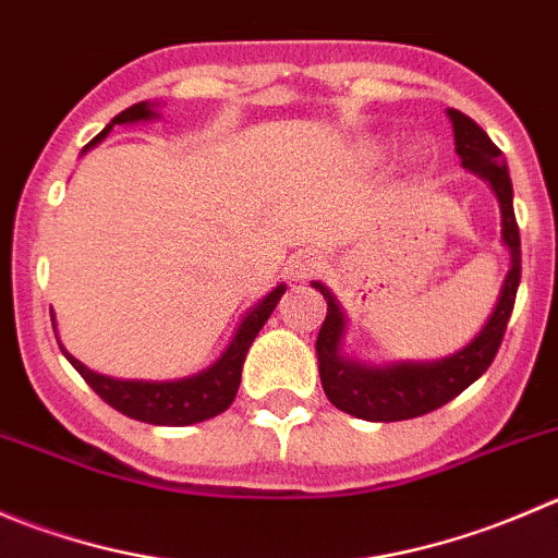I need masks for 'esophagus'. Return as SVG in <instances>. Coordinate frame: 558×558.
<instances>
[{
	"label": "esophagus",
	"mask_w": 558,
	"mask_h": 558,
	"mask_svg": "<svg viewBox=\"0 0 558 558\" xmlns=\"http://www.w3.org/2000/svg\"><path fill=\"white\" fill-rule=\"evenodd\" d=\"M322 267H324L322 253L300 251L296 256H291L289 275H291V280H305V278H313V275H316Z\"/></svg>",
	"instance_id": "1"
}]
</instances>
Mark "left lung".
<instances>
[{"label": "left lung", "instance_id": "left-lung-1", "mask_svg": "<svg viewBox=\"0 0 558 558\" xmlns=\"http://www.w3.org/2000/svg\"><path fill=\"white\" fill-rule=\"evenodd\" d=\"M450 119L461 163L485 177L499 196L501 240L510 247L512 256L510 272L501 286L494 316L466 349L441 362H428V365L403 362L392 367H362L340 356V338L345 327L343 313L322 283H313V289L322 291L327 300V318L316 338L324 392L335 409L360 416V420H371V423H398V420L423 416L458 398L490 367L505 338L512 305H515L518 283H521V231H518L515 209H512V182L505 158H501V149L485 135V130L466 113L450 108Z\"/></svg>", "mask_w": 558, "mask_h": 558}]
</instances>
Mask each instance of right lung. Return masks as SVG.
Segmentation results:
<instances>
[{
    "mask_svg": "<svg viewBox=\"0 0 558 558\" xmlns=\"http://www.w3.org/2000/svg\"><path fill=\"white\" fill-rule=\"evenodd\" d=\"M155 111L147 102H135V106L124 108L122 113L111 119L100 133L89 142V147H95L97 142H102L108 133H111L113 124L124 122H142V119H153ZM86 147V149H89ZM283 286L272 291V294L264 296L245 318H242L240 329H236L234 340H231L229 349L223 351L218 362L213 367H207L204 373L191 378H182V381H119V378L100 376V373H92L89 367L81 365L75 356H70L64 351V356L70 360V365L84 376V381L106 400L111 409H117L119 414L130 416V420H138V423L149 425H182L204 423V420H213L220 411H226L231 405V400L236 398V389L242 381V362H245L247 349H251L253 338L258 335V329L264 327V322L269 318V313L275 311V305L283 296ZM57 332V327H53Z\"/></svg>",
    "mask_w": 558,
    "mask_h": 558,
    "instance_id": "obj_1",
    "label": "right lung"
}]
</instances>
